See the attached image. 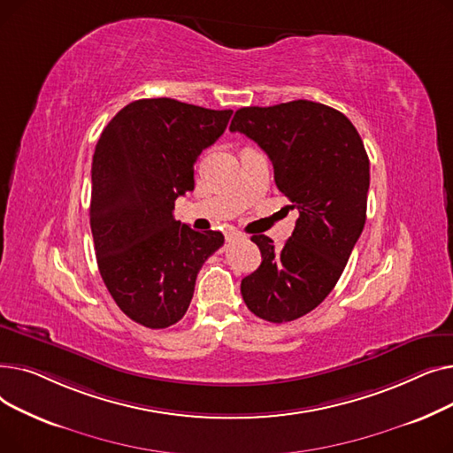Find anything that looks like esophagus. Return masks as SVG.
<instances>
[{
	"label": "esophagus",
	"instance_id": "obj_1",
	"mask_svg": "<svg viewBox=\"0 0 453 453\" xmlns=\"http://www.w3.org/2000/svg\"><path fill=\"white\" fill-rule=\"evenodd\" d=\"M241 236H242L241 231H229V233H226V241L227 242H234L236 239H241Z\"/></svg>",
	"mask_w": 453,
	"mask_h": 453
}]
</instances>
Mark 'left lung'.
<instances>
[{"label":"left lung","mask_w":453,"mask_h":453,"mask_svg":"<svg viewBox=\"0 0 453 453\" xmlns=\"http://www.w3.org/2000/svg\"><path fill=\"white\" fill-rule=\"evenodd\" d=\"M229 130L268 154L279 190L299 211L282 248L266 234L251 236L263 263L242 279V299L260 319L294 321L336 287L364 231L369 190L364 141L342 111L304 99L236 110Z\"/></svg>","instance_id":"obj_1"}]
</instances>
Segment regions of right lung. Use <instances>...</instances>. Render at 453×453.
Segmentation results:
<instances>
[{
	"mask_svg": "<svg viewBox=\"0 0 453 453\" xmlns=\"http://www.w3.org/2000/svg\"><path fill=\"white\" fill-rule=\"evenodd\" d=\"M231 110L174 99L127 104L103 130L91 163L89 224L97 265L117 306L147 328L178 323L220 231L174 219L178 196L195 188V163L217 141Z\"/></svg>",
	"mask_w": 453,
	"mask_h": 453,
	"instance_id": "add662e5",
	"label": "right lung"
}]
</instances>
